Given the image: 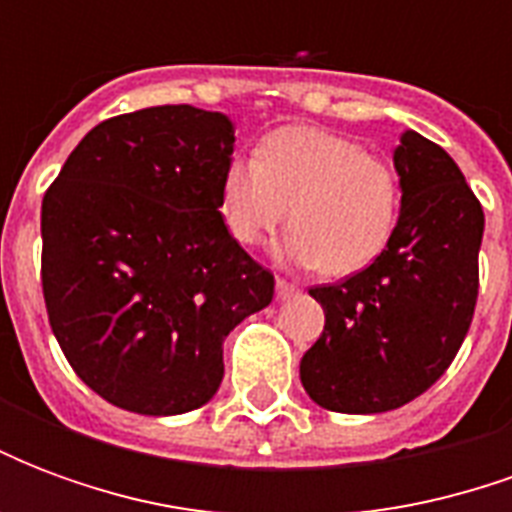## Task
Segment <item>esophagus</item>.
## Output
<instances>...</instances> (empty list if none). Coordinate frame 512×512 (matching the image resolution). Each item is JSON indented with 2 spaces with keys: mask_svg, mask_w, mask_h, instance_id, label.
<instances>
[{
  "mask_svg": "<svg viewBox=\"0 0 512 512\" xmlns=\"http://www.w3.org/2000/svg\"><path fill=\"white\" fill-rule=\"evenodd\" d=\"M296 290H299V288H296L293 282H288V279H282V277L277 279V296H279V299H288V296H293Z\"/></svg>",
  "mask_w": 512,
  "mask_h": 512,
  "instance_id": "esophagus-1",
  "label": "esophagus"
}]
</instances>
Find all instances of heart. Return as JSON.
I'll return each mask as SVG.
<instances>
[{
	"mask_svg": "<svg viewBox=\"0 0 512 512\" xmlns=\"http://www.w3.org/2000/svg\"><path fill=\"white\" fill-rule=\"evenodd\" d=\"M219 213L241 246L263 244L288 219V257L345 277L370 266L392 241L400 178L354 139L321 128H279L260 142L255 158L227 161Z\"/></svg>",
	"mask_w": 512,
	"mask_h": 512,
	"instance_id": "b5f03b06",
	"label": "heart"
}]
</instances>
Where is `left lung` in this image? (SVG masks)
Instances as JSON below:
<instances>
[{
	"label": "left lung",
	"mask_w": 512,
	"mask_h": 512,
	"mask_svg": "<svg viewBox=\"0 0 512 512\" xmlns=\"http://www.w3.org/2000/svg\"><path fill=\"white\" fill-rule=\"evenodd\" d=\"M395 169L403 205L392 241L354 277L310 288L326 323L301 356V384L329 411L406 406L444 376L472 323L483 205L417 131L400 136Z\"/></svg>",
	"instance_id": "1"
}]
</instances>
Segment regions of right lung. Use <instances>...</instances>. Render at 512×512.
Returning <instances> with one entry per match:
<instances>
[{"instance_id": "right-lung-1", "label": "right lung", "mask_w": 512, "mask_h": 512, "mask_svg": "<svg viewBox=\"0 0 512 512\" xmlns=\"http://www.w3.org/2000/svg\"><path fill=\"white\" fill-rule=\"evenodd\" d=\"M233 142L222 112L150 106L98 123L46 189L51 332L112 406L167 417L208 403L224 337L274 299V274L219 213Z\"/></svg>"}]
</instances>
